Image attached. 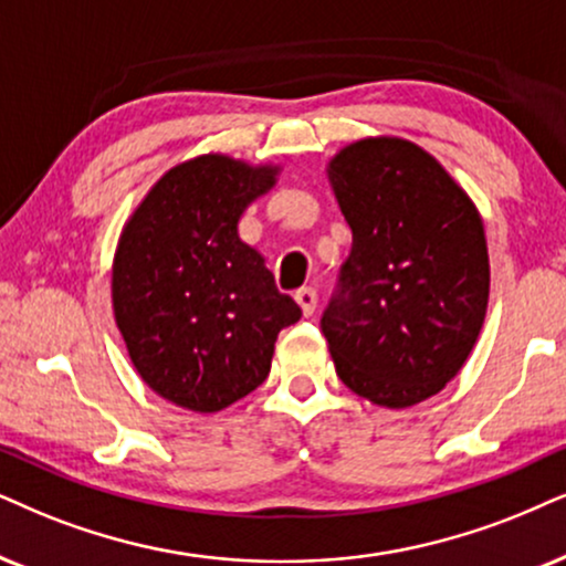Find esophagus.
<instances>
[{
  "mask_svg": "<svg viewBox=\"0 0 566 566\" xmlns=\"http://www.w3.org/2000/svg\"><path fill=\"white\" fill-rule=\"evenodd\" d=\"M295 300H297V305L303 307V316H313V313H316L318 295H316V290H313V287L297 290V292H295Z\"/></svg>",
  "mask_w": 566,
  "mask_h": 566,
  "instance_id": "34e87169",
  "label": "esophagus"
}]
</instances>
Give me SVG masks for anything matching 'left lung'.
I'll list each match as a JSON object with an SVG mask.
<instances>
[{
	"label": "left lung",
	"instance_id": "obj_1",
	"mask_svg": "<svg viewBox=\"0 0 566 566\" xmlns=\"http://www.w3.org/2000/svg\"><path fill=\"white\" fill-rule=\"evenodd\" d=\"M353 250L321 332L336 376L381 407L441 391L489 305V250L473 200L415 143L368 138L328 164Z\"/></svg>",
	"mask_w": 566,
	"mask_h": 566
}]
</instances>
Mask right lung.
Instances as JSON below:
<instances>
[{
    "instance_id": "right-lung-1",
    "label": "right lung",
    "mask_w": 566,
    "mask_h": 566,
    "mask_svg": "<svg viewBox=\"0 0 566 566\" xmlns=\"http://www.w3.org/2000/svg\"><path fill=\"white\" fill-rule=\"evenodd\" d=\"M274 175L198 156L154 185L119 238L114 318L140 378L169 402L217 412L259 389L276 334L303 316L238 234Z\"/></svg>"
}]
</instances>
